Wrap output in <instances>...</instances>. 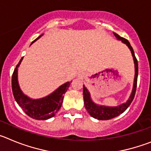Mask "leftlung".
<instances>
[{
  "label": "left lung",
  "mask_w": 151,
  "mask_h": 151,
  "mask_svg": "<svg viewBox=\"0 0 151 151\" xmlns=\"http://www.w3.org/2000/svg\"><path fill=\"white\" fill-rule=\"evenodd\" d=\"M114 35L118 38L119 40L123 42V43L126 44L129 48L130 49L132 54L133 59H134V68H135V74H134V86H133L132 92L131 94L129 99L128 100L127 102L125 104H122V105H119V106H115V107H109V106H98V105L95 104L93 101L91 100L90 94H89L88 91L86 88L85 87V85L83 86V98H84V103H85V109L87 110L88 113L94 118L97 119L99 120H109L111 119L114 118V117L118 116L119 115H120L121 113L125 112L128 107L130 106L131 103L132 102L133 99H134V95H135L136 92V88H137V81H138V60L136 59L135 55H134V52L133 50L132 47L131 46L129 41L127 39L122 38L121 36L119 35L116 33L113 32Z\"/></svg>",
  "instance_id": "left-lung-1"
}]
</instances>
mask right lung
<instances>
[{
    "mask_svg": "<svg viewBox=\"0 0 151 151\" xmlns=\"http://www.w3.org/2000/svg\"><path fill=\"white\" fill-rule=\"evenodd\" d=\"M40 37L41 36L33 41L32 43ZM22 58L23 57H22V59L17 65L12 76V91L16 101L22 110L31 118L37 120H45L54 116L62 106L63 94L69 88L70 82L63 84L51 94L44 98L37 100L31 99L27 96L24 95L21 91L17 81V70Z\"/></svg>",
    "mask_w": 151,
    "mask_h": 151,
    "instance_id": "1",
    "label": "right lung"
}]
</instances>
